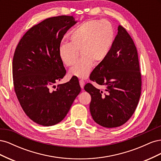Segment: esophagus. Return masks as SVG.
Returning a JSON list of instances; mask_svg holds the SVG:
<instances>
[{"instance_id": "1", "label": "esophagus", "mask_w": 161, "mask_h": 161, "mask_svg": "<svg viewBox=\"0 0 161 161\" xmlns=\"http://www.w3.org/2000/svg\"><path fill=\"white\" fill-rule=\"evenodd\" d=\"M79 82H80V87H81L82 89H83L84 88V85H85V81L83 80H80Z\"/></svg>"}]
</instances>
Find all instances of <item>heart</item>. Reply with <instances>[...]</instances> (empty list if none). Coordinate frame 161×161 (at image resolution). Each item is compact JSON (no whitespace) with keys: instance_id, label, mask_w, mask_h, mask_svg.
Instances as JSON below:
<instances>
[{"instance_id":"obj_1","label":"heart","mask_w":161,"mask_h":161,"mask_svg":"<svg viewBox=\"0 0 161 161\" xmlns=\"http://www.w3.org/2000/svg\"><path fill=\"white\" fill-rule=\"evenodd\" d=\"M114 39V27L110 21L92 19L73 29L69 35L70 43H61L58 55L66 66H70L74 64L80 50L82 56L71 68L69 75L86 79L91 72L94 62L100 63L108 57Z\"/></svg>"}]
</instances>
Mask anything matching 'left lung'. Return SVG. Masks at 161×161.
<instances>
[{
  "label": "left lung",
  "mask_w": 161,
  "mask_h": 161,
  "mask_svg": "<svg viewBox=\"0 0 161 161\" xmlns=\"http://www.w3.org/2000/svg\"><path fill=\"white\" fill-rule=\"evenodd\" d=\"M105 59L91 72L90 79L105 86V93L90 83L85 90L91 96L92 119L105 128L124 124L134 113L141 93L138 52L128 33L121 25Z\"/></svg>",
  "instance_id": "left-lung-1"
}]
</instances>
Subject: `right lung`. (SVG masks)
<instances>
[{
	"label": "right lung",
	"instance_id": "obj_1",
	"mask_svg": "<svg viewBox=\"0 0 161 161\" xmlns=\"http://www.w3.org/2000/svg\"><path fill=\"white\" fill-rule=\"evenodd\" d=\"M77 22L72 16L46 19L25 33L14 52V91L26 115L40 125L51 126L64 119L81 91L75 77L50 89L66 74L58 47L64 34Z\"/></svg>",
	"mask_w": 161,
	"mask_h": 161
}]
</instances>
